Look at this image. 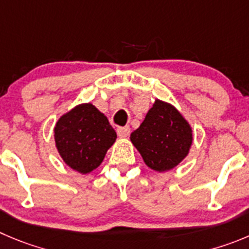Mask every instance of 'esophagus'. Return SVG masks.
I'll return each instance as SVG.
<instances>
[{
    "mask_svg": "<svg viewBox=\"0 0 249 249\" xmlns=\"http://www.w3.org/2000/svg\"><path fill=\"white\" fill-rule=\"evenodd\" d=\"M117 132H118V136H119V138H127L130 134V126H127L126 125V126L118 127Z\"/></svg>",
    "mask_w": 249,
    "mask_h": 249,
    "instance_id": "34e87169",
    "label": "esophagus"
}]
</instances>
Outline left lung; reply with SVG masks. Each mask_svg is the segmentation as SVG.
I'll list each match as a JSON object with an SVG mask.
<instances>
[{
    "label": "left lung",
    "instance_id": "obj_1",
    "mask_svg": "<svg viewBox=\"0 0 249 249\" xmlns=\"http://www.w3.org/2000/svg\"><path fill=\"white\" fill-rule=\"evenodd\" d=\"M146 166L167 172L189 153L193 131L189 123L172 104L156 99L140 126L130 135Z\"/></svg>",
    "mask_w": 249,
    "mask_h": 249
}]
</instances>
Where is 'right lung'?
<instances>
[{"label":"right lung","mask_w":249,"mask_h":249,"mask_svg":"<svg viewBox=\"0 0 249 249\" xmlns=\"http://www.w3.org/2000/svg\"><path fill=\"white\" fill-rule=\"evenodd\" d=\"M56 148L65 163L87 174L103 162L115 142L117 132L103 113L90 103H83L64 114L54 129Z\"/></svg>","instance_id":"obj_1"}]
</instances>
